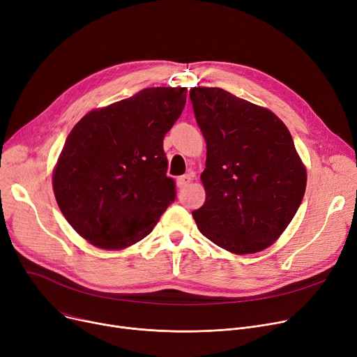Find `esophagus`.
Returning a JSON list of instances; mask_svg holds the SVG:
<instances>
[{"label":"esophagus","instance_id":"1","mask_svg":"<svg viewBox=\"0 0 357 357\" xmlns=\"http://www.w3.org/2000/svg\"><path fill=\"white\" fill-rule=\"evenodd\" d=\"M192 181V175H190V174H186V175H182V176H179L178 179H176V185H178V188L179 190H182V188H185V186H188V183Z\"/></svg>","mask_w":357,"mask_h":357}]
</instances>
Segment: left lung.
I'll list each match as a JSON object with an SVG mask.
<instances>
[{
  "label": "left lung",
  "mask_w": 357,
  "mask_h": 357,
  "mask_svg": "<svg viewBox=\"0 0 357 357\" xmlns=\"http://www.w3.org/2000/svg\"><path fill=\"white\" fill-rule=\"evenodd\" d=\"M207 143L205 202L192 211L199 231L236 255L269 248L305 194L307 171L287 126L268 108L221 88H191Z\"/></svg>",
  "instance_id": "left-lung-1"
}]
</instances>
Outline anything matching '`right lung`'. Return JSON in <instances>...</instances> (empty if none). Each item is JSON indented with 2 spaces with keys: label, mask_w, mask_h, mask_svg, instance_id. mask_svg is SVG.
Returning <instances> with one entry per match:
<instances>
[{
  "label": "right lung",
  "mask_w": 357,
  "mask_h": 357,
  "mask_svg": "<svg viewBox=\"0 0 357 357\" xmlns=\"http://www.w3.org/2000/svg\"><path fill=\"white\" fill-rule=\"evenodd\" d=\"M185 102L186 88H144L88 112L72 128L54 167L53 192L68 222L91 245H135L175 201L163 139Z\"/></svg>",
  "instance_id": "1"
}]
</instances>
